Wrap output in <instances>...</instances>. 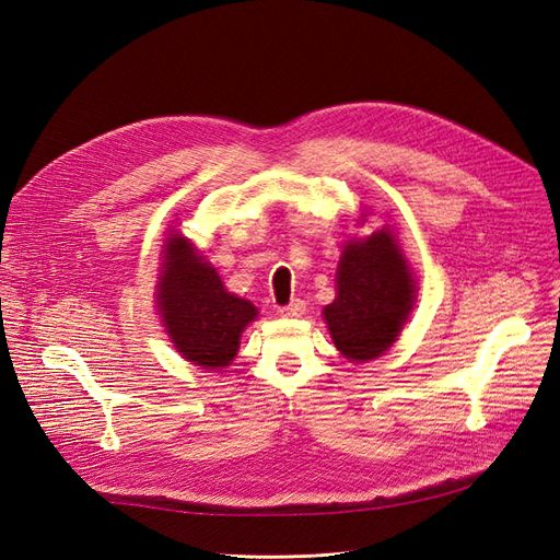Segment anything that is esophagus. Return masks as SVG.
Instances as JSON below:
<instances>
[{
    "instance_id": "34e87169",
    "label": "esophagus",
    "mask_w": 560,
    "mask_h": 560,
    "mask_svg": "<svg viewBox=\"0 0 560 560\" xmlns=\"http://www.w3.org/2000/svg\"><path fill=\"white\" fill-rule=\"evenodd\" d=\"M304 312H306V304L302 300H293L291 304H285V306L279 308V314L283 318H300Z\"/></svg>"
}]
</instances>
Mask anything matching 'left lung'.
Returning <instances> with one entry per match:
<instances>
[{
    "label": "left lung",
    "mask_w": 560,
    "mask_h": 560,
    "mask_svg": "<svg viewBox=\"0 0 560 560\" xmlns=\"http://www.w3.org/2000/svg\"><path fill=\"white\" fill-rule=\"evenodd\" d=\"M418 285L389 228L350 240L337 267V298L323 308L329 335L350 362L381 358L416 306Z\"/></svg>",
    "instance_id": "obj_1"
}]
</instances>
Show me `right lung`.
<instances>
[{
	"label": "right lung",
	"mask_w": 560,
	"mask_h": 560,
	"mask_svg": "<svg viewBox=\"0 0 560 560\" xmlns=\"http://www.w3.org/2000/svg\"><path fill=\"white\" fill-rule=\"evenodd\" d=\"M159 272L156 304L177 353L202 369L231 364L258 308L228 293L217 269L179 233L165 237Z\"/></svg>",
	"instance_id": "add662e5"
}]
</instances>
